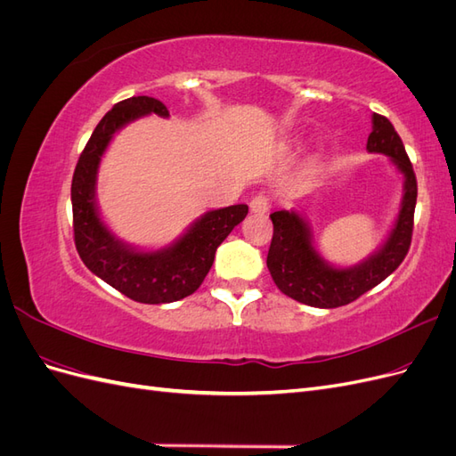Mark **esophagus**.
<instances>
[{
	"label": "esophagus",
	"mask_w": 456,
	"mask_h": 456,
	"mask_svg": "<svg viewBox=\"0 0 456 456\" xmlns=\"http://www.w3.org/2000/svg\"><path fill=\"white\" fill-rule=\"evenodd\" d=\"M268 209H270V200L266 196L258 194L251 200V213L265 215V213H268Z\"/></svg>",
	"instance_id": "1"
}]
</instances>
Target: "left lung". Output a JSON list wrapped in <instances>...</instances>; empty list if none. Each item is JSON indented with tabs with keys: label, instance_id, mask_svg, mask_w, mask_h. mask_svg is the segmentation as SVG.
Instances as JSON below:
<instances>
[{
	"label": "left lung",
	"instance_id": "left-lung-1",
	"mask_svg": "<svg viewBox=\"0 0 456 456\" xmlns=\"http://www.w3.org/2000/svg\"><path fill=\"white\" fill-rule=\"evenodd\" d=\"M367 150L388 156L403 175V198L390 236L360 265L348 268L329 265L314 247L306 218L297 211H275L270 215L273 236L266 266L280 291L302 305L314 308L350 305L388 278L409 251L417 205V176L405 146L388 118L372 114Z\"/></svg>",
	"mask_w": 456,
	"mask_h": 456
}]
</instances>
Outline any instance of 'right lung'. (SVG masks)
<instances>
[{
    "mask_svg": "<svg viewBox=\"0 0 456 456\" xmlns=\"http://www.w3.org/2000/svg\"><path fill=\"white\" fill-rule=\"evenodd\" d=\"M148 114L167 118L169 110L151 96H131L94 127L72 178L74 241L84 265L102 281L142 305H165L198 291L218 245L247 216L249 207L241 203L207 211L175 243L158 251H141L118 240L96 209V173L114 134Z\"/></svg>",
    "mask_w": 456,
    "mask_h": 456,
    "instance_id": "right-lung-1",
    "label": "right lung"
}]
</instances>
